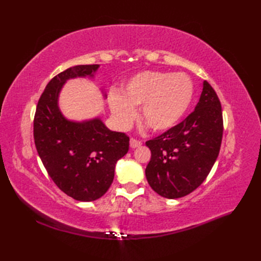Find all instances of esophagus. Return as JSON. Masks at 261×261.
I'll return each mask as SVG.
<instances>
[{
	"label": "esophagus",
	"instance_id": "obj_1",
	"mask_svg": "<svg viewBox=\"0 0 261 261\" xmlns=\"http://www.w3.org/2000/svg\"><path fill=\"white\" fill-rule=\"evenodd\" d=\"M141 145H143V143H141L140 140L135 139V138H132V139H130V147H132V148H138V147H140Z\"/></svg>",
	"mask_w": 261,
	"mask_h": 261
}]
</instances>
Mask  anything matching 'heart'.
<instances>
[{"label":"heart","instance_id":"b5f03b06","mask_svg":"<svg viewBox=\"0 0 261 261\" xmlns=\"http://www.w3.org/2000/svg\"><path fill=\"white\" fill-rule=\"evenodd\" d=\"M193 84L183 73L146 70L125 84L122 94H110V108L117 123L128 126L141 108V120L150 129L164 132L176 125L191 105Z\"/></svg>","mask_w":261,"mask_h":261}]
</instances>
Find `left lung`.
Listing matches in <instances>:
<instances>
[{"label": "left lung", "instance_id": "8db88e82", "mask_svg": "<svg viewBox=\"0 0 261 261\" xmlns=\"http://www.w3.org/2000/svg\"><path fill=\"white\" fill-rule=\"evenodd\" d=\"M222 135L221 102L215 89L204 81L194 111L184 121L146 141L151 151L146 168L150 187L169 199L194 192L215 164Z\"/></svg>", "mask_w": 261, "mask_h": 261}]
</instances>
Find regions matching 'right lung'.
<instances>
[{
  "label": "right lung",
  "mask_w": 261,
  "mask_h": 261,
  "mask_svg": "<svg viewBox=\"0 0 261 261\" xmlns=\"http://www.w3.org/2000/svg\"><path fill=\"white\" fill-rule=\"evenodd\" d=\"M98 64L77 65L54 76L38 101L34 139L49 176L63 193L80 201L103 196L114 178L118 159L127 153L129 137L112 132L99 118L67 121L58 106L62 86L69 78L93 76Z\"/></svg>",
  "instance_id": "1"
}]
</instances>
